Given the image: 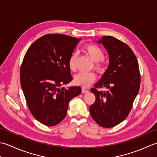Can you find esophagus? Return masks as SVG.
Wrapping results in <instances>:
<instances>
[{"mask_svg": "<svg viewBox=\"0 0 157 157\" xmlns=\"http://www.w3.org/2000/svg\"><path fill=\"white\" fill-rule=\"evenodd\" d=\"M87 92H89V90L87 89H86L85 87L82 88V93H87Z\"/></svg>", "mask_w": 157, "mask_h": 157, "instance_id": "34e87169", "label": "esophagus"}]
</instances>
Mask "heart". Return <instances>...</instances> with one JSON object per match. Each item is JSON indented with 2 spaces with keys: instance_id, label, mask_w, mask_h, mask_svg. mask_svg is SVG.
Listing matches in <instances>:
<instances>
[{
  "instance_id": "obj_1",
  "label": "heart",
  "mask_w": 157,
  "mask_h": 157,
  "mask_svg": "<svg viewBox=\"0 0 157 157\" xmlns=\"http://www.w3.org/2000/svg\"><path fill=\"white\" fill-rule=\"evenodd\" d=\"M85 51L88 55L90 56L91 59L95 63V68L98 72H103L104 70V65L102 59L104 57L103 51L100 47L95 45V44H89L85 48ZM77 55L76 53H72L70 56L68 60V66L71 70H75L76 65L75 62ZM95 73L91 72H81L76 75L75 77V82L78 85L82 87H89L95 79Z\"/></svg>"
}]
</instances>
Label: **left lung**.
Returning <instances> with one entry per match:
<instances>
[{
    "mask_svg": "<svg viewBox=\"0 0 157 157\" xmlns=\"http://www.w3.org/2000/svg\"><path fill=\"white\" fill-rule=\"evenodd\" d=\"M106 49L109 65L100 81L91 91L95 101L89 108L90 114L99 125L110 128L127 117L140 87L138 62L127 44L111 36L98 40ZM105 87L107 91H98Z\"/></svg>",
    "mask_w": 157,
    "mask_h": 157,
    "instance_id": "obj_1",
    "label": "left lung"
}]
</instances>
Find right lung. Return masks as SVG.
Listing matches in <instances>:
<instances>
[{
  "instance_id": "obj_1",
  "label": "right lung",
  "mask_w": 157,
  "mask_h": 157,
  "mask_svg": "<svg viewBox=\"0 0 157 157\" xmlns=\"http://www.w3.org/2000/svg\"><path fill=\"white\" fill-rule=\"evenodd\" d=\"M81 38L48 34L34 41L25 53L20 83L31 114L52 127L66 116L69 101L81 93V87H60L72 81L68 60Z\"/></svg>"
}]
</instances>
